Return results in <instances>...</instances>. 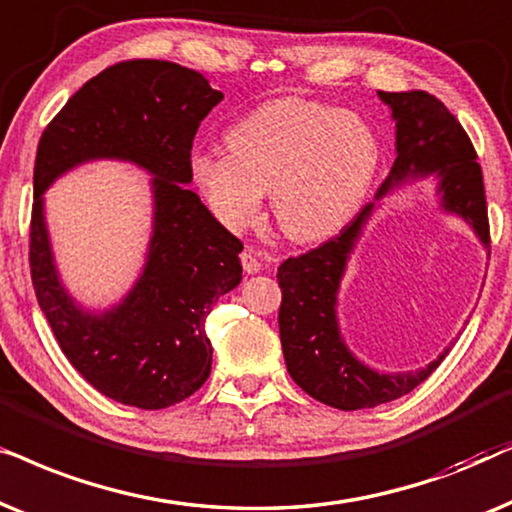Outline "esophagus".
<instances>
[{"label": "esophagus", "mask_w": 512, "mask_h": 512, "mask_svg": "<svg viewBox=\"0 0 512 512\" xmlns=\"http://www.w3.org/2000/svg\"><path fill=\"white\" fill-rule=\"evenodd\" d=\"M241 264H243L245 274H257V271L262 269V262L257 260V255L252 250H243L241 252Z\"/></svg>", "instance_id": "obj_1"}]
</instances>
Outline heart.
<instances>
[{
  "label": "heart",
  "mask_w": 512,
  "mask_h": 512,
  "mask_svg": "<svg viewBox=\"0 0 512 512\" xmlns=\"http://www.w3.org/2000/svg\"><path fill=\"white\" fill-rule=\"evenodd\" d=\"M227 149L196 147L189 173L210 213L243 231L271 192V215L290 241L337 234L370 194L381 145L363 117L325 102H264L227 131Z\"/></svg>",
  "instance_id": "obj_1"
}]
</instances>
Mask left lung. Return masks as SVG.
Masks as SVG:
<instances>
[{
  "instance_id": "8db88e82",
  "label": "left lung",
  "mask_w": 512,
  "mask_h": 512,
  "mask_svg": "<svg viewBox=\"0 0 512 512\" xmlns=\"http://www.w3.org/2000/svg\"><path fill=\"white\" fill-rule=\"evenodd\" d=\"M379 98L391 107L395 119L398 156L377 199L407 177L435 175L442 208L463 217L489 248L485 182L463 126L426 91H379ZM372 210L374 203H367L337 236L285 260L276 276L283 292L278 327L290 377L311 398L344 412L403 398L431 377L449 353V349L442 351L424 370L386 374L360 363L339 335L337 290Z\"/></svg>"
}]
</instances>
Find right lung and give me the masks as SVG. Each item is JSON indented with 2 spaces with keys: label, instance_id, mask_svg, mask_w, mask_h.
Instances as JSON below:
<instances>
[{
  "label": "right lung",
  "instance_id": "right-lung-1",
  "mask_svg": "<svg viewBox=\"0 0 512 512\" xmlns=\"http://www.w3.org/2000/svg\"><path fill=\"white\" fill-rule=\"evenodd\" d=\"M222 98L189 67L124 60L88 79L39 140L30 222L37 302L74 370L121 405L163 410L199 391L213 363L206 318L241 283L243 243L187 189L194 135ZM93 158L131 160L155 175L148 264L105 314L84 312L64 292L41 199L58 174Z\"/></svg>",
  "mask_w": 512,
  "mask_h": 512
}]
</instances>
